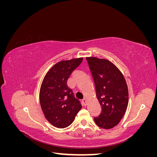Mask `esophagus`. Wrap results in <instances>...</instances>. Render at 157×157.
Wrapping results in <instances>:
<instances>
[{"label": "esophagus", "mask_w": 157, "mask_h": 157, "mask_svg": "<svg viewBox=\"0 0 157 157\" xmlns=\"http://www.w3.org/2000/svg\"><path fill=\"white\" fill-rule=\"evenodd\" d=\"M82 105H83L86 106V104H87V101H86V99H83L82 100Z\"/></svg>", "instance_id": "34e87169"}]
</instances>
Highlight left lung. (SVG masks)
I'll return each mask as SVG.
<instances>
[{
    "label": "left lung",
    "mask_w": 157,
    "mask_h": 157,
    "mask_svg": "<svg viewBox=\"0 0 157 157\" xmlns=\"http://www.w3.org/2000/svg\"><path fill=\"white\" fill-rule=\"evenodd\" d=\"M86 59L101 107L100 115L94 117V121L99 127L111 129L119 123L128 107V90L126 80L110 61L96 57Z\"/></svg>",
    "instance_id": "1"
}]
</instances>
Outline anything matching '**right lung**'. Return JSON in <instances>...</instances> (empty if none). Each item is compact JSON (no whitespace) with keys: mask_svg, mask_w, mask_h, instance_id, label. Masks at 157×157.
I'll list each match as a JSON object with an SVG mask.
<instances>
[{"mask_svg":"<svg viewBox=\"0 0 157 157\" xmlns=\"http://www.w3.org/2000/svg\"><path fill=\"white\" fill-rule=\"evenodd\" d=\"M82 59L80 58L57 63L46 73L42 82L39 94L41 109L47 121L57 128H64L72 124L82 108L67 82Z\"/></svg>","mask_w":157,"mask_h":157,"instance_id":"add662e5","label":"right lung"}]
</instances>
